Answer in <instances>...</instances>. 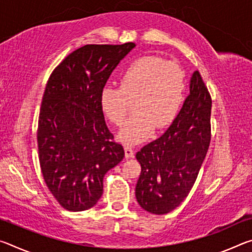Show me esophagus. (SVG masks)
<instances>
[{"instance_id":"1","label":"esophagus","mask_w":252,"mask_h":252,"mask_svg":"<svg viewBox=\"0 0 252 252\" xmlns=\"http://www.w3.org/2000/svg\"><path fill=\"white\" fill-rule=\"evenodd\" d=\"M125 152H126V159H129V158H133L134 157V151L133 149L129 146H126L125 147Z\"/></svg>"}]
</instances>
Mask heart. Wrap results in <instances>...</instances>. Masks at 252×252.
<instances>
[{
	"instance_id": "b5f03b06",
	"label": "heart",
	"mask_w": 252,
	"mask_h": 252,
	"mask_svg": "<svg viewBox=\"0 0 252 252\" xmlns=\"http://www.w3.org/2000/svg\"><path fill=\"white\" fill-rule=\"evenodd\" d=\"M185 91V73L179 64L155 55L134 60L121 75L120 87L106 85L100 104L106 119L114 126L125 123L130 103L136 116L126 123L119 140L127 146L141 143L153 127L169 126L177 116Z\"/></svg>"
}]
</instances>
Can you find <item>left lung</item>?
<instances>
[{"instance_id": "8db88e82", "label": "left lung", "mask_w": 252, "mask_h": 252, "mask_svg": "<svg viewBox=\"0 0 252 252\" xmlns=\"http://www.w3.org/2000/svg\"><path fill=\"white\" fill-rule=\"evenodd\" d=\"M211 96L199 71L190 80V94L169 129L135 155L141 173L135 197L144 210L165 215L189 194L211 139Z\"/></svg>"}]
</instances>
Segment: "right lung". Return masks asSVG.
Returning a JSON list of instances; mask_svg holds the SVG:
<instances>
[{
    "mask_svg": "<svg viewBox=\"0 0 252 252\" xmlns=\"http://www.w3.org/2000/svg\"><path fill=\"white\" fill-rule=\"evenodd\" d=\"M134 46L84 45L67 55L46 83L37 126L40 165L51 193L66 210L94 206L105 173L125 157L105 125L100 95Z\"/></svg>",
    "mask_w": 252,
    "mask_h": 252,
    "instance_id": "add662e5",
    "label": "right lung"
}]
</instances>
